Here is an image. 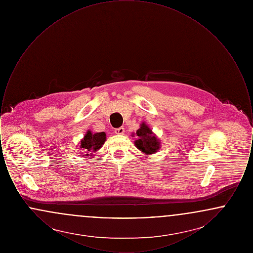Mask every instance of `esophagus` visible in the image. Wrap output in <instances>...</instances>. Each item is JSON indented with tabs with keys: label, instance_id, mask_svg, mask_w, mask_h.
<instances>
[{
	"label": "esophagus",
	"instance_id": "obj_1",
	"mask_svg": "<svg viewBox=\"0 0 253 253\" xmlns=\"http://www.w3.org/2000/svg\"><path fill=\"white\" fill-rule=\"evenodd\" d=\"M116 133L117 134H124V132H125V130H124V128L123 127H120V128H118V129H116Z\"/></svg>",
	"mask_w": 253,
	"mask_h": 253
}]
</instances>
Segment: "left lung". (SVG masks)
<instances>
[{"label": "left lung", "instance_id": "left-lung-1", "mask_svg": "<svg viewBox=\"0 0 253 253\" xmlns=\"http://www.w3.org/2000/svg\"><path fill=\"white\" fill-rule=\"evenodd\" d=\"M136 136L138 138L134 141V145L145 155H154L160 149L159 139L144 122L140 124V128L136 131Z\"/></svg>", "mask_w": 253, "mask_h": 253}]
</instances>
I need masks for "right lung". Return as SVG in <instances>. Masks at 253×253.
Instances as JSON below:
<instances>
[{
	"label": "right lung",
	"mask_w": 253,
	"mask_h": 253,
	"mask_svg": "<svg viewBox=\"0 0 253 253\" xmlns=\"http://www.w3.org/2000/svg\"><path fill=\"white\" fill-rule=\"evenodd\" d=\"M106 140V133L104 132L93 133L90 130L86 132L84 137L82 139L80 148L84 149L86 157L94 156V153L98 151Z\"/></svg>",
	"instance_id": "obj_1"
}]
</instances>
